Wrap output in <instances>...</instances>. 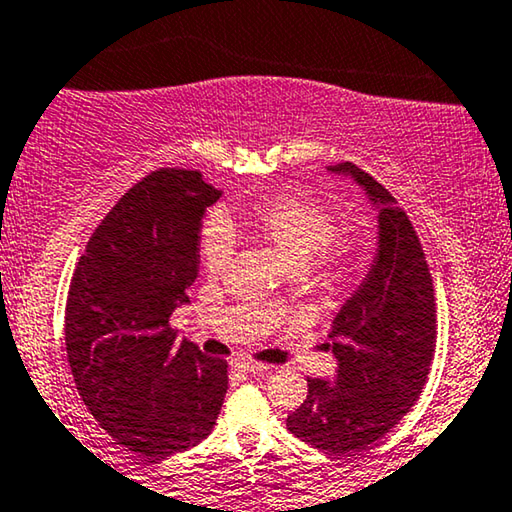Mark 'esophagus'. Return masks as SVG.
Here are the masks:
<instances>
[{
  "label": "esophagus",
  "mask_w": 512,
  "mask_h": 512,
  "mask_svg": "<svg viewBox=\"0 0 512 512\" xmlns=\"http://www.w3.org/2000/svg\"><path fill=\"white\" fill-rule=\"evenodd\" d=\"M236 366H239V369H243V371H248V373H264V371L271 369L269 364L255 362V359H248V357L239 359V362H236Z\"/></svg>",
  "instance_id": "obj_1"
}]
</instances>
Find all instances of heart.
<instances>
[{"label":"heart","mask_w":512,"mask_h":512,"mask_svg":"<svg viewBox=\"0 0 512 512\" xmlns=\"http://www.w3.org/2000/svg\"><path fill=\"white\" fill-rule=\"evenodd\" d=\"M241 222L294 269L308 264L329 276H343L355 269L366 246L357 227H336L334 208L306 192H283L257 201L241 215ZM234 248V232L227 218L213 213L199 234L201 266L218 276L232 259Z\"/></svg>","instance_id":"1"}]
</instances>
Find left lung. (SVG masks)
<instances>
[{
    "label": "left lung",
    "instance_id": "8db88e82",
    "mask_svg": "<svg viewBox=\"0 0 512 512\" xmlns=\"http://www.w3.org/2000/svg\"><path fill=\"white\" fill-rule=\"evenodd\" d=\"M331 171L355 178L378 204L380 246L331 325L336 383L308 378V397L287 415V429L345 457L371 448L420 399L436 350V297L420 236L397 199L357 164Z\"/></svg>",
    "mask_w": 512,
    "mask_h": 512
}]
</instances>
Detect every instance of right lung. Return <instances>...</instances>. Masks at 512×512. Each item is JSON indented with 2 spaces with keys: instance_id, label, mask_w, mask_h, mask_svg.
Returning <instances> with one entry per match:
<instances>
[{
  "instance_id": "add662e5",
  "label": "right lung",
  "mask_w": 512,
  "mask_h": 512,
  "mask_svg": "<svg viewBox=\"0 0 512 512\" xmlns=\"http://www.w3.org/2000/svg\"><path fill=\"white\" fill-rule=\"evenodd\" d=\"M220 190L199 171L157 169L122 194L71 276L64 338L76 390L106 434L164 459L204 441L227 362L176 341L171 313L199 271V229Z\"/></svg>"
}]
</instances>
